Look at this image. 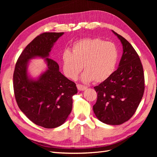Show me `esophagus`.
Listing matches in <instances>:
<instances>
[{
    "mask_svg": "<svg viewBox=\"0 0 157 157\" xmlns=\"http://www.w3.org/2000/svg\"><path fill=\"white\" fill-rule=\"evenodd\" d=\"M77 86L78 90H80V91H84V90H85L87 88V86H84V85H82V84H77Z\"/></svg>",
    "mask_w": 157,
    "mask_h": 157,
    "instance_id": "34e87169",
    "label": "esophagus"
}]
</instances>
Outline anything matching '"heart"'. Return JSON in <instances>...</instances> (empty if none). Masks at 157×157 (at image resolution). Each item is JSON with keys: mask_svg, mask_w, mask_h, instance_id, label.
<instances>
[{"mask_svg": "<svg viewBox=\"0 0 157 157\" xmlns=\"http://www.w3.org/2000/svg\"><path fill=\"white\" fill-rule=\"evenodd\" d=\"M118 55L113 42L100 38H86L75 42L72 51L68 48L63 51V73L67 78L75 79L84 67L82 80L101 82L115 71Z\"/></svg>", "mask_w": 157, "mask_h": 157, "instance_id": "obj_1", "label": "heart"}]
</instances>
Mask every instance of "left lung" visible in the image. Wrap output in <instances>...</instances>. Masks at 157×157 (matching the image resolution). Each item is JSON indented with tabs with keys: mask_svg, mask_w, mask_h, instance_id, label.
Returning <instances> with one entry per match:
<instances>
[{
	"mask_svg": "<svg viewBox=\"0 0 157 157\" xmlns=\"http://www.w3.org/2000/svg\"><path fill=\"white\" fill-rule=\"evenodd\" d=\"M123 53L118 67L105 81L94 87L98 93L94 114L103 123L119 125L134 115L144 96L145 79L140 57L129 42L118 33Z\"/></svg>",
	"mask_w": 157,
	"mask_h": 157,
	"instance_id": "left-lung-1",
	"label": "left lung"
}]
</instances>
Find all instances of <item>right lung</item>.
Returning <instances> with one entry per match:
<instances>
[{
  "instance_id": "add662e5",
  "label": "right lung",
  "mask_w": 157,
  "mask_h": 157,
  "mask_svg": "<svg viewBox=\"0 0 157 157\" xmlns=\"http://www.w3.org/2000/svg\"><path fill=\"white\" fill-rule=\"evenodd\" d=\"M64 33H43L23 50L13 75L14 96L17 105L35 124L54 128L63 124L72 110L76 84L59 71L58 63L48 58L52 46ZM35 56L46 58L48 69L37 80L30 79L26 69Z\"/></svg>"
}]
</instances>
